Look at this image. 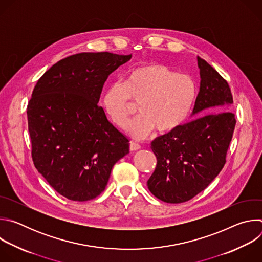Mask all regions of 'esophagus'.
<instances>
[{
	"mask_svg": "<svg viewBox=\"0 0 262 262\" xmlns=\"http://www.w3.org/2000/svg\"><path fill=\"white\" fill-rule=\"evenodd\" d=\"M140 148H141L140 144H138V143H136V142H133V141L129 143V150H130V151L139 150Z\"/></svg>",
	"mask_w": 262,
	"mask_h": 262,
	"instance_id": "obj_1",
	"label": "esophagus"
}]
</instances>
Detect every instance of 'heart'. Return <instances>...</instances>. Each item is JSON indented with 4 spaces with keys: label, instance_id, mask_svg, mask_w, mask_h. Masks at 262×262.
I'll return each instance as SVG.
<instances>
[{
    "label": "heart",
    "instance_id": "1",
    "mask_svg": "<svg viewBox=\"0 0 262 262\" xmlns=\"http://www.w3.org/2000/svg\"><path fill=\"white\" fill-rule=\"evenodd\" d=\"M196 96L194 80L176 73L161 63L142 64L112 83L103 92L101 106L108 120L124 128L139 103V113L127 127L136 139H144L154 129L168 134L179 127L188 117Z\"/></svg>",
    "mask_w": 262,
    "mask_h": 262
}]
</instances>
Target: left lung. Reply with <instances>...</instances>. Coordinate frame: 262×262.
Wrapping results in <instances>:
<instances>
[{
    "mask_svg": "<svg viewBox=\"0 0 262 262\" xmlns=\"http://www.w3.org/2000/svg\"><path fill=\"white\" fill-rule=\"evenodd\" d=\"M198 66L201 82L193 114L204 115L151 143L158 162L147 185L167 203L189 201L207 188L226 163L236 123L227 81L200 57Z\"/></svg>",
    "mask_w": 262,
    "mask_h": 262,
    "instance_id": "8db88e82",
    "label": "left lung"
}]
</instances>
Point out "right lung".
Masks as SVG:
<instances>
[{"mask_svg": "<svg viewBox=\"0 0 262 262\" xmlns=\"http://www.w3.org/2000/svg\"><path fill=\"white\" fill-rule=\"evenodd\" d=\"M130 55L80 53L54 64L27 106L35 168L60 195L88 201L100 195L128 140L98 105L104 82Z\"/></svg>", "mask_w": 262, "mask_h": 262, "instance_id": "right-lung-1", "label": "right lung"}]
</instances>
